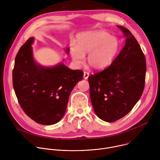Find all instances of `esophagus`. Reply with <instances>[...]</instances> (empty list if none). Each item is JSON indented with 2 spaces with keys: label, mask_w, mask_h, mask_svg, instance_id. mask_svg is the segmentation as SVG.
<instances>
[{
  "label": "esophagus",
  "mask_w": 160,
  "mask_h": 160,
  "mask_svg": "<svg viewBox=\"0 0 160 160\" xmlns=\"http://www.w3.org/2000/svg\"><path fill=\"white\" fill-rule=\"evenodd\" d=\"M88 77H89V73L85 72L83 73V78H84V79H85V80H87L88 78Z\"/></svg>",
  "instance_id": "34e87169"
}]
</instances>
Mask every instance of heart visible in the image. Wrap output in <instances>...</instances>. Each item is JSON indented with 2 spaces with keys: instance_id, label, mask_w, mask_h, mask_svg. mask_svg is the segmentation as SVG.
Masks as SVG:
<instances>
[{
  "instance_id": "1",
  "label": "heart",
  "mask_w": 160,
  "mask_h": 160,
  "mask_svg": "<svg viewBox=\"0 0 160 160\" xmlns=\"http://www.w3.org/2000/svg\"><path fill=\"white\" fill-rule=\"evenodd\" d=\"M121 44L119 39L104 30L83 32L77 40L76 45L70 48L73 62L80 65L84 54L88 53L87 63L94 70H102L108 68L119 54Z\"/></svg>"
}]
</instances>
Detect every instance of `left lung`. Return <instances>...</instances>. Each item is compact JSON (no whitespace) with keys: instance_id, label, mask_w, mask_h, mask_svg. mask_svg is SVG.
Here are the masks:
<instances>
[{"instance_id":"obj_1","label":"left lung","mask_w":160,"mask_h":160,"mask_svg":"<svg viewBox=\"0 0 160 160\" xmlns=\"http://www.w3.org/2000/svg\"><path fill=\"white\" fill-rule=\"evenodd\" d=\"M117 27L125 37V46L108 68L88 78L94 110L106 122L127 115L141 98L145 84L146 58L140 45L128 29Z\"/></svg>"}]
</instances>
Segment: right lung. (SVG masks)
Returning a JSON list of instances; mask_svg holds the SVG:
<instances>
[{"mask_svg": "<svg viewBox=\"0 0 160 160\" xmlns=\"http://www.w3.org/2000/svg\"><path fill=\"white\" fill-rule=\"evenodd\" d=\"M34 41V37L30 38L16 56L13 87L21 107L30 118L39 124L54 125L64 117L71 92L83 73L70 69L63 62L52 66L40 64L33 56ZM65 51L68 55L70 48Z\"/></svg>", "mask_w": 160, "mask_h": 160, "instance_id": "1", "label": "right lung"}]
</instances>
